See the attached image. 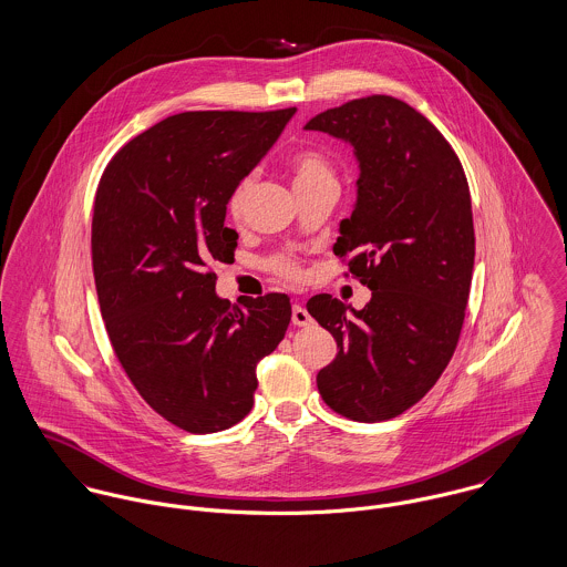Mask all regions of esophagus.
I'll use <instances>...</instances> for the list:
<instances>
[{"label": "esophagus", "instance_id": "1", "mask_svg": "<svg viewBox=\"0 0 567 567\" xmlns=\"http://www.w3.org/2000/svg\"><path fill=\"white\" fill-rule=\"evenodd\" d=\"M291 321H293L296 326H309V323H311V315H309V311H307L305 307L293 305V309H291Z\"/></svg>", "mask_w": 567, "mask_h": 567}]
</instances>
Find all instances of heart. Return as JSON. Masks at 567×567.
Returning <instances> with one entry per match:
<instances>
[{
	"label": "heart",
	"mask_w": 567,
	"mask_h": 567,
	"mask_svg": "<svg viewBox=\"0 0 567 567\" xmlns=\"http://www.w3.org/2000/svg\"><path fill=\"white\" fill-rule=\"evenodd\" d=\"M289 172H291V176H293L296 189H305V187L319 185V183H334V169H332L330 158H328L321 150H315V147L298 150V152L289 158ZM250 189H252V178H244V181H239V183L235 185V189L230 190L226 206H228V213H230L235 219L241 217ZM267 269H269L276 278L287 280V282H298V280H302V276H305L302 262H300L298 256H293V254H274V256L267 260Z\"/></svg>",
	"instance_id": "obj_1"
}]
</instances>
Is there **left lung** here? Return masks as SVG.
<instances>
[{
    "instance_id": "left-lung-1",
    "label": "left lung",
    "mask_w": 567,
    "mask_h": 567,
    "mask_svg": "<svg viewBox=\"0 0 567 567\" xmlns=\"http://www.w3.org/2000/svg\"><path fill=\"white\" fill-rule=\"evenodd\" d=\"M352 143L361 178L334 254L372 289L363 311L319 293L309 313L337 341L319 370L323 402L354 422H384L420 402L447 368L465 319L474 219L463 165L422 113L391 95L328 109L307 124Z\"/></svg>"
}]
</instances>
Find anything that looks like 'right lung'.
Returning a JSON list of instances; mask_svg holds the SVG:
<instances>
[{
    "mask_svg": "<svg viewBox=\"0 0 567 567\" xmlns=\"http://www.w3.org/2000/svg\"><path fill=\"white\" fill-rule=\"evenodd\" d=\"M293 113L167 117L127 141L97 185L91 256L111 346L138 395L187 433L250 413L256 365L291 321L285 293L219 300L210 265L237 250V230L224 226L230 190Z\"/></svg>",
    "mask_w": 567,
    "mask_h": 567,
    "instance_id": "add662e5",
    "label": "right lung"
}]
</instances>
